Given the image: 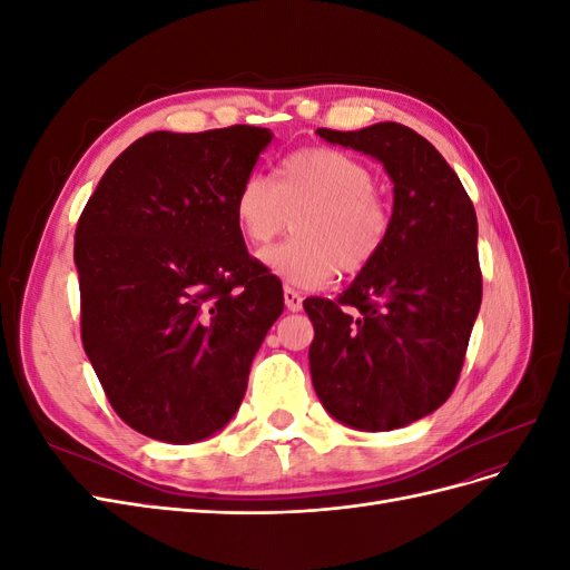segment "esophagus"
<instances>
[{"label":"esophagus","instance_id":"34e87169","mask_svg":"<svg viewBox=\"0 0 570 570\" xmlns=\"http://www.w3.org/2000/svg\"><path fill=\"white\" fill-rule=\"evenodd\" d=\"M283 295H285V306H287V312H292V314H295V312H302V302H304V299H302V295H299L297 289L285 287Z\"/></svg>","mask_w":570,"mask_h":570}]
</instances>
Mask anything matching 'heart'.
<instances>
[{"label": "heart", "mask_w": 570, "mask_h": 570, "mask_svg": "<svg viewBox=\"0 0 570 570\" xmlns=\"http://www.w3.org/2000/svg\"><path fill=\"white\" fill-rule=\"evenodd\" d=\"M373 170L347 151L306 147L283 161L278 185L249 174L235 195V223L254 249H266L295 216L289 243L264 254L289 285L321 287L335 271L368 268L387 243L392 212L373 187Z\"/></svg>", "instance_id": "heart-1"}]
</instances>
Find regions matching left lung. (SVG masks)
Masks as SVG:
<instances>
[{
    "instance_id": "1",
    "label": "left lung",
    "mask_w": 570,
    "mask_h": 570,
    "mask_svg": "<svg viewBox=\"0 0 570 570\" xmlns=\"http://www.w3.org/2000/svg\"><path fill=\"white\" fill-rule=\"evenodd\" d=\"M368 154L392 180V226L375 262L340 299L312 297L314 390L344 425L383 433L440 409L459 381L480 312L478 218L452 166L402 124L318 128Z\"/></svg>"
}]
</instances>
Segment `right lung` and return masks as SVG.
<instances>
[{"label":"right lung","mask_w":570,"mask_h":570,"mask_svg":"<svg viewBox=\"0 0 570 570\" xmlns=\"http://www.w3.org/2000/svg\"><path fill=\"white\" fill-rule=\"evenodd\" d=\"M271 140L256 126L149 132L80 214L82 347L114 411L151 440L226 428L283 314L278 278L249 256L233 212Z\"/></svg>","instance_id":"right-lung-1"}]
</instances>
